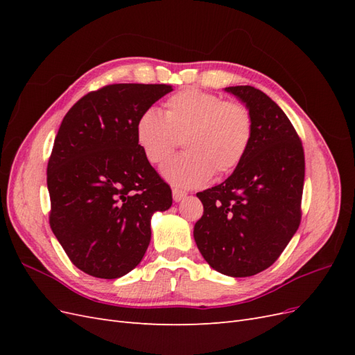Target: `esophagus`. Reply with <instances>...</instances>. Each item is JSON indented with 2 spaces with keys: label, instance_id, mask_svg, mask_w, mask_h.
<instances>
[{
  "label": "esophagus",
  "instance_id": "esophagus-1",
  "mask_svg": "<svg viewBox=\"0 0 355 355\" xmlns=\"http://www.w3.org/2000/svg\"><path fill=\"white\" fill-rule=\"evenodd\" d=\"M171 194H173V200L175 201H180V200H184L187 197V192L179 189V188H173V191H171Z\"/></svg>",
  "mask_w": 355,
  "mask_h": 355
}]
</instances>
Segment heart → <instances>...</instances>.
Returning a JSON list of instances; mask_svg holds the SVG:
<instances>
[{"mask_svg": "<svg viewBox=\"0 0 355 355\" xmlns=\"http://www.w3.org/2000/svg\"><path fill=\"white\" fill-rule=\"evenodd\" d=\"M254 133L249 106L200 89L180 90L164 102V114L146 108L135 124L136 144L148 163L166 159L182 139V153L161 167L171 184L194 188L230 173L244 159Z\"/></svg>", "mask_w": 355, "mask_h": 355, "instance_id": "obj_1", "label": "heart"}]
</instances>
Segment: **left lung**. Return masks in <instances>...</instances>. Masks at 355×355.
<instances>
[{
    "mask_svg": "<svg viewBox=\"0 0 355 355\" xmlns=\"http://www.w3.org/2000/svg\"><path fill=\"white\" fill-rule=\"evenodd\" d=\"M225 90L249 106L254 133L234 173L197 194L204 211L194 239L213 270L250 277L270 268L299 228L305 155L293 124L263 92L252 85Z\"/></svg>",
    "mask_w": 355,
    "mask_h": 355,
    "instance_id": "obj_1",
    "label": "left lung"
}]
</instances>
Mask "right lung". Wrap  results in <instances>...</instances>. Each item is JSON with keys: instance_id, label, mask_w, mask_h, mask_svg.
<instances>
[{"instance_id": "obj_1", "label": "right lung", "mask_w": 355, "mask_h": 355, "mask_svg": "<svg viewBox=\"0 0 355 355\" xmlns=\"http://www.w3.org/2000/svg\"><path fill=\"white\" fill-rule=\"evenodd\" d=\"M167 84H110L63 118L47 164L49 222L85 274L123 277L151 241V216L171 206V189L136 144L139 114L170 93Z\"/></svg>"}]
</instances>
